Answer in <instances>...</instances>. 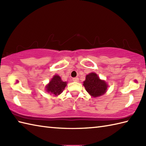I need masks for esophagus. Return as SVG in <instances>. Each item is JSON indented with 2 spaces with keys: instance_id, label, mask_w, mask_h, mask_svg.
I'll list each match as a JSON object with an SVG mask.
<instances>
[{
  "instance_id": "34e87169",
  "label": "esophagus",
  "mask_w": 146,
  "mask_h": 146,
  "mask_svg": "<svg viewBox=\"0 0 146 146\" xmlns=\"http://www.w3.org/2000/svg\"><path fill=\"white\" fill-rule=\"evenodd\" d=\"M73 82H78L79 81V78H73Z\"/></svg>"
}]
</instances>
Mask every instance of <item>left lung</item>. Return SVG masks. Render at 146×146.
Returning a JSON list of instances; mask_svg holds the SVG:
<instances>
[{
	"instance_id": "obj_1",
	"label": "left lung",
	"mask_w": 146,
	"mask_h": 146,
	"mask_svg": "<svg viewBox=\"0 0 146 146\" xmlns=\"http://www.w3.org/2000/svg\"><path fill=\"white\" fill-rule=\"evenodd\" d=\"M83 85L86 92L93 97H98L104 95L108 87L106 82L99 78L95 73H90L86 75Z\"/></svg>"
}]
</instances>
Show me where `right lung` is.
I'll use <instances>...</instances> for the list:
<instances>
[{"mask_svg":"<svg viewBox=\"0 0 146 146\" xmlns=\"http://www.w3.org/2000/svg\"><path fill=\"white\" fill-rule=\"evenodd\" d=\"M66 85V82H63L60 76L56 75L46 86V90L47 92L53 94L54 96H58L63 92Z\"/></svg>","mask_w":146,"mask_h":146,"instance_id":"obj_1","label":"right lung"}]
</instances>
